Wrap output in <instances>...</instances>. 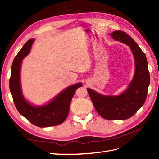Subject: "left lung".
<instances>
[{
	"mask_svg": "<svg viewBox=\"0 0 159 159\" xmlns=\"http://www.w3.org/2000/svg\"><path fill=\"white\" fill-rule=\"evenodd\" d=\"M111 37L126 43L133 52L135 61V74L128 89L119 96H104L87 88L89 97L97 112L106 120H124L135 114L146 100L150 73L146 55L127 33L116 31Z\"/></svg>",
	"mask_w": 159,
	"mask_h": 159,
	"instance_id": "8db88e82",
	"label": "left lung"
}]
</instances>
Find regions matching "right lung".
Listing matches in <instances>:
<instances>
[{
    "mask_svg": "<svg viewBox=\"0 0 159 159\" xmlns=\"http://www.w3.org/2000/svg\"><path fill=\"white\" fill-rule=\"evenodd\" d=\"M33 42V38L28 40L13 60L9 79L10 92L17 110L31 124L41 128L57 126L66 120L69 113L71 100L76 90L82 87V83L68 87L46 105L35 107L29 104L22 96L20 70L22 60L30 52Z\"/></svg>",
    "mask_w": 159,
    "mask_h": 159,
    "instance_id": "add662e5",
    "label": "right lung"
}]
</instances>
